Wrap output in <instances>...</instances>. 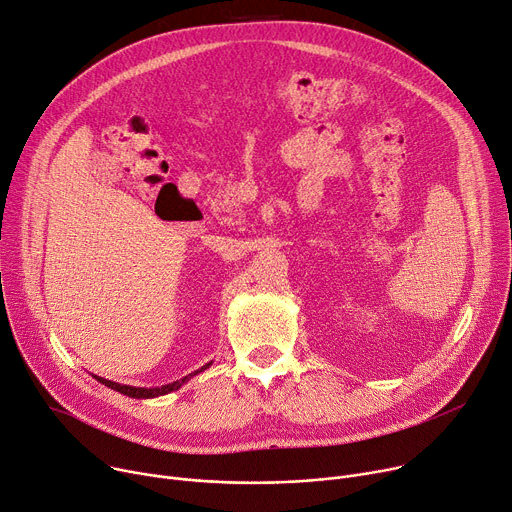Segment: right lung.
I'll return each mask as SVG.
<instances>
[{"instance_id":"1","label":"right lung","mask_w":512,"mask_h":512,"mask_svg":"<svg viewBox=\"0 0 512 512\" xmlns=\"http://www.w3.org/2000/svg\"><path fill=\"white\" fill-rule=\"evenodd\" d=\"M211 367V363H207L205 367H201L199 371H194V373H190V375H186V377H182V379H178V381H174V383H168V385H162V387H133V385H121V383H114V381H108V379H104V377H98V375H94L102 385H106V387H110V389H114V391H119V393H123V396H129V398H137V400H147V398H157V396H166V393H170V391H176V389H180L190 377H194V375H199L201 371H205V369H209Z\"/></svg>"}]
</instances>
